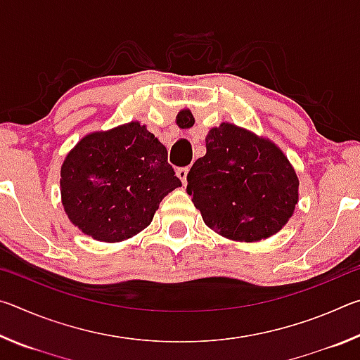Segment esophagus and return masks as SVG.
Segmentation results:
<instances>
[{
    "label": "esophagus",
    "mask_w": 360,
    "mask_h": 360,
    "mask_svg": "<svg viewBox=\"0 0 360 360\" xmlns=\"http://www.w3.org/2000/svg\"><path fill=\"white\" fill-rule=\"evenodd\" d=\"M187 173H188V168L187 167L178 168V172H176V174H178V178L181 179L182 184H186V182H187Z\"/></svg>",
    "instance_id": "34e87169"
}]
</instances>
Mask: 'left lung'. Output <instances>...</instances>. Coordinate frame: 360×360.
Wrapping results in <instances>:
<instances>
[{"label":"left lung","instance_id":"obj_1","mask_svg":"<svg viewBox=\"0 0 360 360\" xmlns=\"http://www.w3.org/2000/svg\"><path fill=\"white\" fill-rule=\"evenodd\" d=\"M188 114L181 112L184 119ZM187 193L210 229L252 243L288 224L298 202V178L275 143L224 122L206 136V154L187 174Z\"/></svg>","mask_w":360,"mask_h":360}]
</instances>
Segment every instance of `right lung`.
I'll list each match as a JSON object with an SVG mask.
<instances>
[{
  "mask_svg": "<svg viewBox=\"0 0 360 360\" xmlns=\"http://www.w3.org/2000/svg\"><path fill=\"white\" fill-rule=\"evenodd\" d=\"M60 174L70 221L106 243L144 230L163 197L181 187L167 148L139 122L84 136L66 155Z\"/></svg>",
  "mask_w": 360,
  "mask_h": 360,
  "instance_id": "right-lung-1",
  "label": "right lung"
}]
</instances>
